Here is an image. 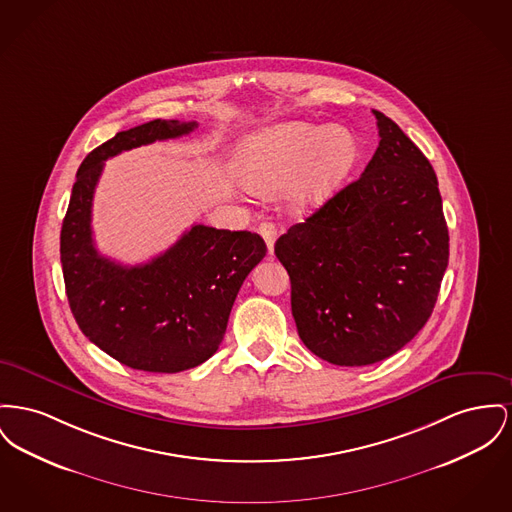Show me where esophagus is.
Listing matches in <instances>:
<instances>
[{"label":"esophagus","mask_w":512,"mask_h":512,"mask_svg":"<svg viewBox=\"0 0 512 512\" xmlns=\"http://www.w3.org/2000/svg\"><path fill=\"white\" fill-rule=\"evenodd\" d=\"M259 234L263 236V240L267 243L269 253H272L274 251V241H276V226L272 222H263L259 226Z\"/></svg>","instance_id":"34e87169"}]
</instances>
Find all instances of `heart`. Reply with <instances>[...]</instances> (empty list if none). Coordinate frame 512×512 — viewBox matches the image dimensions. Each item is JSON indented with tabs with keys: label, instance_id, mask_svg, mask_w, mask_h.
Returning a JSON list of instances; mask_svg holds the SVG:
<instances>
[{
	"label": "heart",
	"instance_id": "obj_1",
	"mask_svg": "<svg viewBox=\"0 0 512 512\" xmlns=\"http://www.w3.org/2000/svg\"><path fill=\"white\" fill-rule=\"evenodd\" d=\"M358 143L342 125L282 121L247 135L236 152L241 183L261 197H276L290 187L294 211L323 205L350 174Z\"/></svg>",
	"mask_w": 512,
	"mask_h": 512
}]
</instances>
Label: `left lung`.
Segmentation results:
<instances>
[{
  "mask_svg": "<svg viewBox=\"0 0 512 512\" xmlns=\"http://www.w3.org/2000/svg\"><path fill=\"white\" fill-rule=\"evenodd\" d=\"M373 114L381 141L360 178L274 245L301 342L346 367L406 346L431 317L449 265L429 160L391 118Z\"/></svg>",
  "mask_w": 512,
  "mask_h": 512,
  "instance_id": "1",
  "label": "left lung"
}]
</instances>
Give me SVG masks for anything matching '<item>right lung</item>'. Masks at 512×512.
<instances>
[{
	"label": "right lung",
	"instance_id": "add662e5",
	"mask_svg": "<svg viewBox=\"0 0 512 512\" xmlns=\"http://www.w3.org/2000/svg\"><path fill=\"white\" fill-rule=\"evenodd\" d=\"M197 121L152 120L116 133L83 160L61 224L65 294L83 334L123 365L178 373L218 350L245 276L265 257L259 234L195 224L145 265L123 267L92 240V197L104 162L191 133Z\"/></svg>",
	"mask_w": 512,
	"mask_h": 512
}]
</instances>
